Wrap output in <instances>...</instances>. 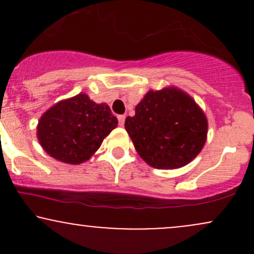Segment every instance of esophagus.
<instances>
[{"label":"esophagus","instance_id":"obj_1","mask_svg":"<svg viewBox=\"0 0 254 254\" xmlns=\"http://www.w3.org/2000/svg\"><path fill=\"white\" fill-rule=\"evenodd\" d=\"M118 123L121 127H123L125 123V116H118Z\"/></svg>","mask_w":254,"mask_h":254}]
</instances>
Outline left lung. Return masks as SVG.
<instances>
[{
    "label": "left lung",
    "instance_id": "8db88e82",
    "mask_svg": "<svg viewBox=\"0 0 254 254\" xmlns=\"http://www.w3.org/2000/svg\"><path fill=\"white\" fill-rule=\"evenodd\" d=\"M125 119L138 155L151 167L173 170L188 165L204 147L208 121L190 95L176 87L149 90Z\"/></svg>",
    "mask_w": 254,
    "mask_h": 254
}]
</instances>
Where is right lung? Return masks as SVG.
<instances>
[{"instance_id":"obj_1","label":"right lung","mask_w":254,"mask_h":254,"mask_svg":"<svg viewBox=\"0 0 254 254\" xmlns=\"http://www.w3.org/2000/svg\"><path fill=\"white\" fill-rule=\"evenodd\" d=\"M118 119L107 104H95L80 93L49 109L39 119L37 136L49 155L70 165L87 161Z\"/></svg>"}]
</instances>
